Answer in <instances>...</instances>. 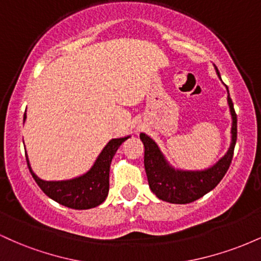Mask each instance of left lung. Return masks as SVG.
<instances>
[{
  "mask_svg": "<svg viewBox=\"0 0 261 261\" xmlns=\"http://www.w3.org/2000/svg\"><path fill=\"white\" fill-rule=\"evenodd\" d=\"M216 72L221 79L216 67ZM228 91V88H227ZM228 104L232 114V143L227 154L212 168L201 172L175 170L167 163L155 142L147 135L141 134L140 139L145 146V169L148 185L158 199L172 203H189L200 199L216 188L228 170L234 153L237 141V114L233 101L228 95Z\"/></svg>",
  "mask_w": 261,
  "mask_h": 261,
  "instance_id": "1",
  "label": "left lung"
}]
</instances>
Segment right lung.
I'll return each mask as SVG.
<instances>
[{
    "mask_svg": "<svg viewBox=\"0 0 261 261\" xmlns=\"http://www.w3.org/2000/svg\"><path fill=\"white\" fill-rule=\"evenodd\" d=\"M25 120V114H24ZM127 137L122 139H114L109 141V143L104 147L101 153L95 161L94 166L88 173L72 180L65 181H45L39 179L34 173L32 172L29 166L28 157H27V164L31 170V174L37 181L39 188L46 194L50 199L55 200L56 202L61 203L66 207L74 210H87L95 207L100 205L107 199L108 191H109V172L110 164L114 154L116 153L118 148L127 140Z\"/></svg>",
    "mask_w": 261,
    "mask_h": 261,
    "instance_id": "add662e5",
    "label": "right lung"
}]
</instances>
